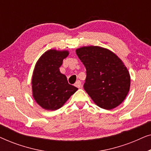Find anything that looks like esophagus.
Returning a JSON list of instances; mask_svg holds the SVG:
<instances>
[{"instance_id":"esophagus-1","label":"esophagus","mask_w":151,"mask_h":151,"mask_svg":"<svg viewBox=\"0 0 151 151\" xmlns=\"http://www.w3.org/2000/svg\"><path fill=\"white\" fill-rule=\"evenodd\" d=\"M75 86H76L77 88H81L82 86V82L80 81V80H78V81H76V82L75 83Z\"/></svg>"}]
</instances>
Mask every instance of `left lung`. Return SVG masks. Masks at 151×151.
Here are the masks:
<instances>
[{
	"label": "left lung",
	"instance_id": "8db88e82",
	"mask_svg": "<svg viewBox=\"0 0 151 151\" xmlns=\"http://www.w3.org/2000/svg\"><path fill=\"white\" fill-rule=\"evenodd\" d=\"M76 51L86 68L84 88L93 101L106 110L120 104L131 84L129 73L121 60L100 47H83Z\"/></svg>",
	"mask_w": 151,
	"mask_h": 151
}]
</instances>
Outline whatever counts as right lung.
Wrapping results in <instances>:
<instances>
[{
	"label": "right lung",
	"mask_w": 151,
	"mask_h": 151,
	"mask_svg": "<svg viewBox=\"0 0 151 151\" xmlns=\"http://www.w3.org/2000/svg\"><path fill=\"white\" fill-rule=\"evenodd\" d=\"M68 55L67 51L50 49L36 63L32 81L33 97L43 109L57 110L78 90L68 83L67 77L59 69Z\"/></svg>",
	"instance_id": "1"
}]
</instances>
